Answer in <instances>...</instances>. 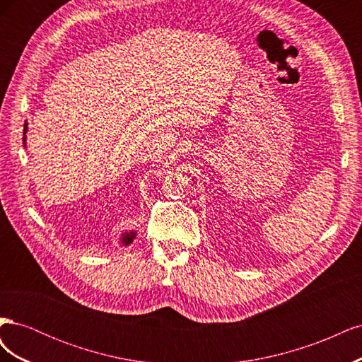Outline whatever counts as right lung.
Returning a JSON list of instances; mask_svg holds the SVG:
<instances>
[{"instance_id":"right-lung-1","label":"right lung","mask_w":362,"mask_h":362,"mask_svg":"<svg viewBox=\"0 0 362 362\" xmlns=\"http://www.w3.org/2000/svg\"><path fill=\"white\" fill-rule=\"evenodd\" d=\"M27 131H28V127H27V122H25V125H24V139H23L25 148H27ZM136 235H137L136 229H128V231H124L122 234H120L119 243L122 246H128V245L133 243V240L136 238Z\"/></svg>"}]
</instances>
